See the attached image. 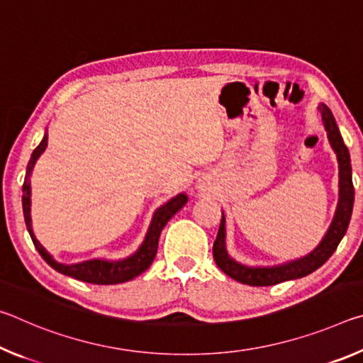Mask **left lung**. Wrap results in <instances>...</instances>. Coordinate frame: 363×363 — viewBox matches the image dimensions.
Masks as SVG:
<instances>
[{
	"label": "left lung",
	"instance_id": "left-lung-1",
	"mask_svg": "<svg viewBox=\"0 0 363 363\" xmlns=\"http://www.w3.org/2000/svg\"><path fill=\"white\" fill-rule=\"evenodd\" d=\"M322 113L323 126L327 130V136L331 147L337 157V163H340V201H337V208L331 223L328 232L325 233L323 240L320 245L312 251L311 255L301 257L298 261H291L284 266L275 267H247L233 261L232 257L227 255L225 251V218L223 213V219H220V225L218 230V237L213 245V256L216 261L218 267L223 270L225 275H229L233 280L240 281V284L250 285V286H269L277 285L280 281L294 280L306 277L317 270L328 257L335 253V250L340 245L341 238L347 230L349 220H351L352 206H354V186H352V168H351V157H349L347 147L344 145V140L337 130L335 116L331 110L322 104L318 107Z\"/></svg>",
	"mask_w": 363,
	"mask_h": 363
}]
</instances>
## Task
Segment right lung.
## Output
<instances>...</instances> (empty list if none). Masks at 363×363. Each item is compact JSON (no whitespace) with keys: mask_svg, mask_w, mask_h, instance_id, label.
<instances>
[{"mask_svg":"<svg viewBox=\"0 0 363 363\" xmlns=\"http://www.w3.org/2000/svg\"><path fill=\"white\" fill-rule=\"evenodd\" d=\"M48 145V133L40 143V145L33 150L30 162L27 164V174L26 181H23V195H22V206H23V218H26V224L30 237H32L35 248L38 250L43 259H45L49 266L56 269L57 272L69 275L77 280L86 281V284H94V285H115L123 284V281L133 280L138 277L139 274H143L144 270L149 269V266L153 261V257L157 255L158 250V238L162 233L163 227L167 225L168 220L174 216V214L181 210V208L187 203V195L179 194L174 199H171L168 203L160 206L153 214L152 224L147 232L144 243L140 245V248L133 256L126 257L123 261H102V259H93V261H84L78 264H60L52 259V256L41 247V243L36 240L32 230V218H30V176H32V169L35 167L36 160L45 152Z\"/></svg>","mask_w":363,"mask_h":363,"instance_id":"add662e5","label":"right lung"}]
</instances>
